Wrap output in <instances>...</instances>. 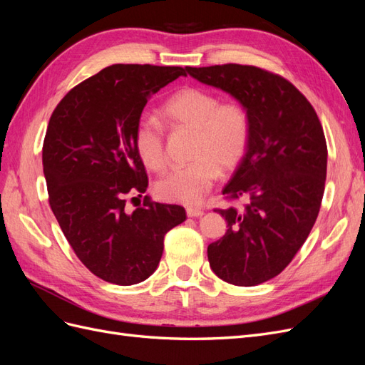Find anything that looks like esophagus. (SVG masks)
<instances>
[{"mask_svg": "<svg viewBox=\"0 0 365 365\" xmlns=\"http://www.w3.org/2000/svg\"><path fill=\"white\" fill-rule=\"evenodd\" d=\"M185 213H187V216H189V217H200V216H202V215H204L202 210H200V208H193V207H187Z\"/></svg>", "mask_w": 365, "mask_h": 365, "instance_id": "esophagus-1", "label": "esophagus"}]
</instances>
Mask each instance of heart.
Masks as SVG:
<instances>
[{
    "instance_id": "b5f03b06",
    "label": "heart",
    "mask_w": 365,
    "mask_h": 365,
    "mask_svg": "<svg viewBox=\"0 0 365 365\" xmlns=\"http://www.w3.org/2000/svg\"><path fill=\"white\" fill-rule=\"evenodd\" d=\"M161 115L175 128L195 132L193 163L176 168L155 184L163 201L197 205L212 189L219 169L233 170L250 141V117L239 102L220 103L219 97L202 88L187 86L170 96ZM134 146L141 163L152 172L165 168L164 128L155 118H141L134 130Z\"/></svg>"
}]
</instances>
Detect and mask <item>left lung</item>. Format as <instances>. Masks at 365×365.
<instances>
[{
    "label": "left lung",
    "mask_w": 365,
    "mask_h": 365,
    "mask_svg": "<svg viewBox=\"0 0 365 365\" xmlns=\"http://www.w3.org/2000/svg\"><path fill=\"white\" fill-rule=\"evenodd\" d=\"M185 70L233 96L250 117L245 155L222 190L247 204L216 210L228 230L208 245L210 267L236 286L268 282L291 263L317 220L327 170L323 126L307 98L279 74L239 63Z\"/></svg>",
    "instance_id": "1"
}]
</instances>
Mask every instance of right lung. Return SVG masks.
<instances>
[{"instance_id": "add662e5", "label": "right lung", "mask_w": 365, "mask_h": 365, "mask_svg": "<svg viewBox=\"0 0 365 365\" xmlns=\"http://www.w3.org/2000/svg\"><path fill=\"white\" fill-rule=\"evenodd\" d=\"M181 67L115 63L83 81L54 109L42 146L48 202L76 256L120 286L146 280L164 236L185 220L181 205L146 201L126 213V196L145 193L148 175L134 130L149 97L184 76Z\"/></svg>"}]
</instances>
